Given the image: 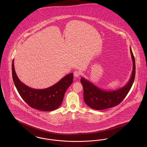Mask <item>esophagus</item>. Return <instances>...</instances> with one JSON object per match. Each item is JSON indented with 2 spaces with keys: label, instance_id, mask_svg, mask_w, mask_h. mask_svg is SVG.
Masks as SVG:
<instances>
[{
  "label": "esophagus",
  "instance_id": "esophagus-1",
  "mask_svg": "<svg viewBox=\"0 0 147 147\" xmlns=\"http://www.w3.org/2000/svg\"><path fill=\"white\" fill-rule=\"evenodd\" d=\"M80 75H81V73H80L79 71L76 70V71L74 72V77H79Z\"/></svg>",
  "mask_w": 147,
  "mask_h": 147
}]
</instances>
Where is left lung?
Returning <instances> with one entry per match:
<instances>
[{
    "mask_svg": "<svg viewBox=\"0 0 147 147\" xmlns=\"http://www.w3.org/2000/svg\"><path fill=\"white\" fill-rule=\"evenodd\" d=\"M130 52L133 62V70L130 79L125 86L116 90L106 91L84 78H81L80 82L84 90V102L89 107L97 110H105L119 105L125 98L133 85L136 74L135 59L131 48Z\"/></svg>",
    "mask_w": 147,
    "mask_h": 147,
    "instance_id": "left-lung-1",
    "label": "left lung"
}]
</instances>
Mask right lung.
Here are the masks:
<instances>
[{
    "instance_id": "obj_1",
    "label": "right lung",
    "mask_w": 147,
    "mask_h": 147,
    "mask_svg": "<svg viewBox=\"0 0 147 147\" xmlns=\"http://www.w3.org/2000/svg\"><path fill=\"white\" fill-rule=\"evenodd\" d=\"M12 77L22 98L32 108L43 111H53L61 105L65 91L73 82V74L70 73L49 88L43 89L31 88L18 78L15 71L14 60L12 62Z\"/></svg>"
}]
</instances>
